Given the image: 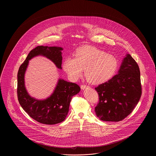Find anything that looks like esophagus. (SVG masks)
Wrapping results in <instances>:
<instances>
[{
  "label": "esophagus",
  "instance_id": "1",
  "mask_svg": "<svg viewBox=\"0 0 156 156\" xmlns=\"http://www.w3.org/2000/svg\"><path fill=\"white\" fill-rule=\"evenodd\" d=\"M89 87V86H87V85H82L81 86H80V88H81V89H85L87 88H88Z\"/></svg>",
  "mask_w": 156,
  "mask_h": 156
}]
</instances>
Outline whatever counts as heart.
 <instances>
[{"label":"heart","instance_id":"1","mask_svg":"<svg viewBox=\"0 0 156 156\" xmlns=\"http://www.w3.org/2000/svg\"><path fill=\"white\" fill-rule=\"evenodd\" d=\"M118 66L117 59L113 55L92 46H85L76 50L74 58L68 57L63 68L74 80L85 75L94 84L104 83L113 76Z\"/></svg>","mask_w":156,"mask_h":156}]
</instances>
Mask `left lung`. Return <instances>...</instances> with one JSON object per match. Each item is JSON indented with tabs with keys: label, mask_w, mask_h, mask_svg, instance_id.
Instances as JSON below:
<instances>
[{
	"label": "left lung",
	"mask_w": 156,
	"mask_h": 156,
	"mask_svg": "<svg viewBox=\"0 0 156 156\" xmlns=\"http://www.w3.org/2000/svg\"><path fill=\"white\" fill-rule=\"evenodd\" d=\"M95 90L99 102L95 108L97 116L105 121H119L133 111L141 95L139 68L130 55L127 54L118 74Z\"/></svg>",
	"instance_id": "left-lung-1"
}]
</instances>
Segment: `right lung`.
Segmentation results:
<instances>
[{
    "instance_id": "add662e5",
    "label": "right lung",
    "mask_w": 156,
    "mask_h": 156,
    "mask_svg": "<svg viewBox=\"0 0 156 156\" xmlns=\"http://www.w3.org/2000/svg\"><path fill=\"white\" fill-rule=\"evenodd\" d=\"M62 50L60 47L37 46L29 52L18 71L17 97L19 103L32 118L41 124L52 125L64 121L69 111L71 98L79 92L80 88L76 83L59 79L49 97L44 100H37L30 96L26 89L25 72L29 60L39 55L49 59L58 68L61 69Z\"/></svg>"
}]
</instances>
